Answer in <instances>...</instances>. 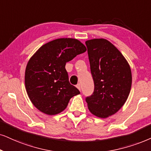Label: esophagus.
I'll use <instances>...</instances> for the list:
<instances>
[{"label": "esophagus", "mask_w": 151, "mask_h": 151, "mask_svg": "<svg viewBox=\"0 0 151 151\" xmlns=\"http://www.w3.org/2000/svg\"><path fill=\"white\" fill-rule=\"evenodd\" d=\"M76 86H77V88L79 90V91H81V85H80L79 83H78V84Z\"/></svg>", "instance_id": "1"}]
</instances>
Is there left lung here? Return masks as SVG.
Returning a JSON list of instances; mask_svg holds the SVG:
<instances>
[{
  "label": "left lung",
  "instance_id": "left-lung-1",
  "mask_svg": "<svg viewBox=\"0 0 151 151\" xmlns=\"http://www.w3.org/2000/svg\"><path fill=\"white\" fill-rule=\"evenodd\" d=\"M86 45L94 82V91L86 102L91 113L105 118L126 102L132 86L131 69L122 53L106 40H90Z\"/></svg>",
  "mask_w": 151,
  "mask_h": 151
}]
</instances>
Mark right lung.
Wrapping results in <instances>:
<instances>
[{
    "label": "right lung",
    "mask_w": 151,
    "mask_h": 151,
    "mask_svg": "<svg viewBox=\"0 0 151 151\" xmlns=\"http://www.w3.org/2000/svg\"><path fill=\"white\" fill-rule=\"evenodd\" d=\"M86 51L77 40L60 38L42 46L30 58L25 72V86L37 109L48 115L59 114L72 97L79 94L70 84L65 64Z\"/></svg>",
    "instance_id": "add662e5"
}]
</instances>
